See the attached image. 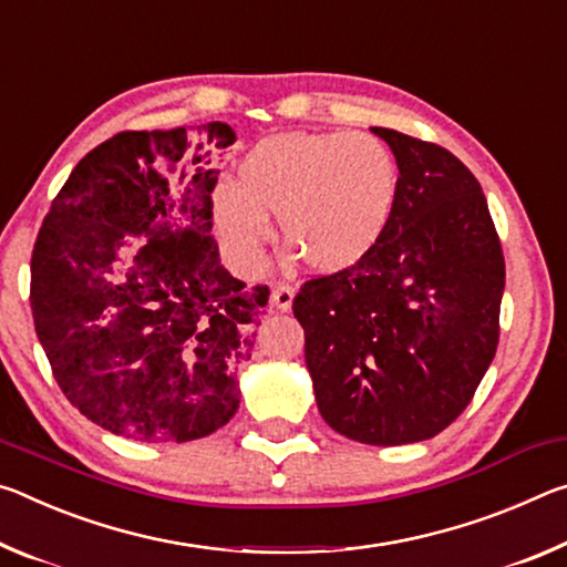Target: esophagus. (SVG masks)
I'll return each instance as SVG.
<instances>
[{
  "label": "esophagus",
  "instance_id": "34e87169",
  "mask_svg": "<svg viewBox=\"0 0 567 567\" xmlns=\"http://www.w3.org/2000/svg\"><path fill=\"white\" fill-rule=\"evenodd\" d=\"M271 303L276 306L278 311H289L293 303V289L286 284H276L271 289Z\"/></svg>",
  "mask_w": 567,
  "mask_h": 567
}]
</instances>
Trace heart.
<instances>
[{
    "instance_id": "1",
    "label": "heart",
    "mask_w": 567,
    "mask_h": 567,
    "mask_svg": "<svg viewBox=\"0 0 567 567\" xmlns=\"http://www.w3.org/2000/svg\"><path fill=\"white\" fill-rule=\"evenodd\" d=\"M399 171L389 147L367 133H286L258 143L238 185L218 183L213 220L234 261L264 266L271 218L284 244L317 274H339L379 244L392 220Z\"/></svg>"
}]
</instances>
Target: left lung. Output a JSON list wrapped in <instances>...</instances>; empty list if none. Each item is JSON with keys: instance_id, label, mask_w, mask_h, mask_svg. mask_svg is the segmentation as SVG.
Segmentation results:
<instances>
[{"instance_id": "8db88e82", "label": "left lung", "mask_w": 567, "mask_h": 567, "mask_svg": "<svg viewBox=\"0 0 567 567\" xmlns=\"http://www.w3.org/2000/svg\"><path fill=\"white\" fill-rule=\"evenodd\" d=\"M371 130L396 157L392 220L359 264L309 278L293 317L327 424L392 447L440 434L475 396L499 341L505 256L460 157Z\"/></svg>"}]
</instances>
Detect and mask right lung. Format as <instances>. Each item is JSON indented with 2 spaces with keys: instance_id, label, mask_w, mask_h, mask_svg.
<instances>
[{
  "instance_id": "obj_1",
  "label": "right lung",
  "mask_w": 567,
  "mask_h": 567,
  "mask_svg": "<svg viewBox=\"0 0 567 567\" xmlns=\"http://www.w3.org/2000/svg\"><path fill=\"white\" fill-rule=\"evenodd\" d=\"M226 123L125 130L74 165L32 250L37 339L72 406L137 442H190L240 402L268 286L210 236Z\"/></svg>"
}]
</instances>
